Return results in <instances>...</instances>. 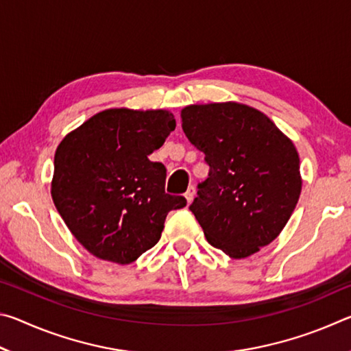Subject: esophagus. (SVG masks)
I'll use <instances>...</instances> for the list:
<instances>
[{
	"label": "esophagus",
	"mask_w": 351,
	"mask_h": 351,
	"mask_svg": "<svg viewBox=\"0 0 351 351\" xmlns=\"http://www.w3.org/2000/svg\"><path fill=\"white\" fill-rule=\"evenodd\" d=\"M195 195H197V189H195L193 186H190V187L187 189V192H186V195H184V197H186L187 203H192L193 198H195Z\"/></svg>",
	"instance_id": "esophagus-1"
}]
</instances>
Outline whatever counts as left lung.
<instances>
[{
	"mask_svg": "<svg viewBox=\"0 0 351 351\" xmlns=\"http://www.w3.org/2000/svg\"><path fill=\"white\" fill-rule=\"evenodd\" d=\"M181 122L210 167L190 206L207 241L235 260L268 246L300 197L293 141L265 112L240 102L187 105Z\"/></svg>",
	"mask_w": 351,
	"mask_h": 351,
	"instance_id": "8db88e82",
	"label": "left lung"
}]
</instances>
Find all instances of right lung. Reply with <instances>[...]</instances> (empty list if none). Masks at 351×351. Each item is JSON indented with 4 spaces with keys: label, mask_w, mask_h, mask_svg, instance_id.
Returning a JSON list of instances; mask_svg holds the SVG:
<instances>
[{
    "label": "right lung",
    "mask_w": 351,
    "mask_h": 351,
    "mask_svg": "<svg viewBox=\"0 0 351 351\" xmlns=\"http://www.w3.org/2000/svg\"><path fill=\"white\" fill-rule=\"evenodd\" d=\"M176 121L169 110L108 108L57 147L51 195L77 241L100 260L130 265L161 239L167 213L187 204L165 193V170L148 156Z\"/></svg>",
    "instance_id": "right-lung-1"
}]
</instances>
